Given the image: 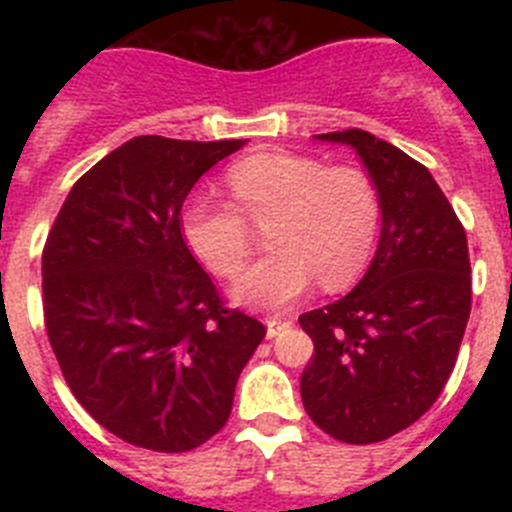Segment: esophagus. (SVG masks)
<instances>
[{"label": "esophagus", "mask_w": 512, "mask_h": 512, "mask_svg": "<svg viewBox=\"0 0 512 512\" xmlns=\"http://www.w3.org/2000/svg\"><path fill=\"white\" fill-rule=\"evenodd\" d=\"M289 325H292V320L289 318H279V315H274V318H266V336L274 338L279 336L282 330H287Z\"/></svg>", "instance_id": "34e87169"}]
</instances>
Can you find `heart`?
<instances>
[{"instance_id": "b5f03b06", "label": "heart", "mask_w": 512, "mask_h": 512, "mask_svg": "<svg viewBox=\"0 0 512 512\" xmlns=\"http://www.w3.org/2000/svg\"><path fill=\"white\" fill-rule=\"evenodd\" d=\"M233 202L197 194L187 202L182 230L197 259L233 279L253 253L256 228L269 253L238 279L235 300L256 310H282L318 282L341 289L372 259L379 233V194L372 179L351 166H330L297 153H259L228 171Z\"/></svg>"}]
</instances>
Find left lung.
<instances>
[{"label": "left lung", "mask_w": 512, "mask_h": 512, "mask_svg": "<svg viewBox=\"0 0 512 512\" xmlns=\"http://www.w3.org/2000/svg\"><path fill=\"white\" fill-rule=\"evenodd\" d=\"M318 138L359 153L382 207L364 279L300 315L315 346L302 405L328 436L361 446L405 431L443 392L472 310V266L464 225L423 164L359 128Z\"/></svg>", "instance_id": "8db88e82"}]
</instances>
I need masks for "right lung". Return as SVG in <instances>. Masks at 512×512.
Returning <instances> with one entry per match:
<instances>
[{"instance_id": "1", "label": "right lung", "mask_w": 512, "mask_h": 512, "mask_svg": "<svg viewBox=\"0 0 512 512\" xmlns=\"http://www.w3.org/2000/svg\"><path fill=\"white\" fill-rule=\"evenodd\" d=\"M243 140L140 135L104 156L43 248V315L61 374L102 428L179 454L230 418L235 382L266 336L189 251L182 205Z\"/></svg>"}]
</instances>
